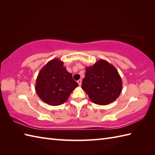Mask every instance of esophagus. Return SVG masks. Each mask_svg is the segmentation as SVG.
I'll return each mask as SVG.
<instances>
[{"label": "esophagus", "mask_w": 155, "mask_h": 155, "mask_svg": "<svg viewBox=\"0 0 155 155\" xmlns=\"http://www.w3.org/2000/svg\"><path fill=\"white\" fill-rule=\"evenodd\" d=\"M77 83H78V85H79V86H81V84H82V81H81V79L78 80V81H77Z\"/></svg>", "instance_id": "obj_1"}]
</instances>
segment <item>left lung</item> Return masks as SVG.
<instances>
[{
  "label": "left lung",
  "mask_w": 155,
  "mask_h": 155,
  "mask_svg": "<svg viewBox=\"0 0 155 155\" xmlns=\"http://www.w3.org/2000/svg\"><path fill=\"white\" fill-rule=\"evenodd\" d=\"M82 88L93 103L107 105L119 97L123 88L121 77L117 68L107 61L100 59L85 68Z\"/></svg>",
  "instance_id": "left-lung-1"
}]
</instances>
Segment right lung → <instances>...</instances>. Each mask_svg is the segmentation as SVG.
<instances>
[{
  "label": "right lung",
  "instance_id": "1",
  "mask_svg": "<svg viewBox=\"0 0 155 155\" xmlns=\"http://www.w3.org/2000/svg\"><path fill=\"white\" fill-rule=\"evenodd\" d=\"M59 58L48 62L37 76L35 91L39 98L51 106L64 103L78 83Z\"/></svg>",
  "mask_w": 155,
  "mask_h": 155
}]
</instances>
